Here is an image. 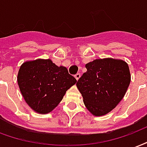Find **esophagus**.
Returning a JSON list of instances; mask_svg holds the SVG:
<instances>
[{"label":"esophagus","mask_w":147,"mask_h":147,"mask_svg":"<svg viewBox=\"0 0 147 147\" xmlns=\"http://www.w3.org/2000/svg\"><path fill=\"white\" fill-rule=\"evenodd\" d=\"M81 76V74L80 73H77L76 75H75V78L76 79V80H79V79Z\"/></svg>","instance_id":"34e87169"}]
</instances>
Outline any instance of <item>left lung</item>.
<instances>
[{
    "label": "left lung",
    "mask_w": 147,
    "mask_h": 147,
    "mask_svg": "<svg viewBox=\"0 0 147 147\" xmlns=\"http://www.w3.org/2000/svg\"><path fill=\"white\" fill-rule=\"evenodd\" d=\"M86 68L76 83L83 102L93 115H106L125 94L131 81L129 66L121 60L104 58L88 63Z\"/></svg>",
    "instance_id": "8db88e82"
}]
</instances>
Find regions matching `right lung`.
<instances>
[{
	"instance_id": "right-lung-1",
	"label": "right lung",
	"mask_w": 147,
	"mask_h": 147,
	"mask_svg": "<svg viewBox=\"0 0 147 147\" xmlns=\"http://www.w3.org/2000/svg\"><path fill=\"white\" fill-rule=\"evenodd\" d=\"M76 82L67 68L58 67L50 59L23 63L18 74V86L25 100L40 114L53 111Z\"/></svg>"
}]
</instances>
